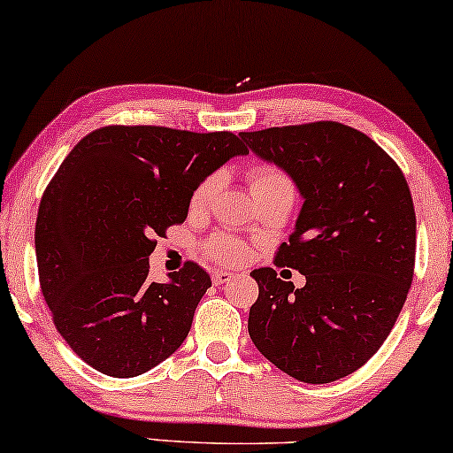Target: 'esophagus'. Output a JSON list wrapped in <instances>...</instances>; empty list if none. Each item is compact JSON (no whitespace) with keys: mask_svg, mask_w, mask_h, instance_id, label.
<instances>
[{"mask_svg":"<svg viewBox=\"0 0 453 453\" xmlns=\"http://www.w3.org/2000/svg\"><path fill=\"white\" fill-rule=\"evenodd\" d=\"M231 278H233V274H231V272H226V270H216L212 274L214 284H226L228 280H231Z\"/></svg>","mask_w":453,"mask_h":453,"instance_id":"34e87169","label":"esophagus"}]
</instances>
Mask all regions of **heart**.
I'll use <instances>...</instances> for the list:
<instances>
[{"mask_svg": "<svg viewBox=\"0 0 453 453\" xmlns=\"http://www.w3.org/2000/svg\"><path fill=\"white\" fill-rule=\"evenodd\" d=\"M250 177H251L253 197L270 194V191H295L290 177L284 171L278 169V166L259 165L250 173ZM219 185H220L219 173H214V175H208L203 179V181L194 189V194H191V200H189L191 212H202L203 208H208V203L212 202ZM206 253L220 264H239L243 262L245 257V247L234 239L214 237L212 241H208L206 243Z\"/></svg>", "mask_w": 453, "mask_h": 453, "instance_id": "heart-1", "label": "heart"}]
</instances>
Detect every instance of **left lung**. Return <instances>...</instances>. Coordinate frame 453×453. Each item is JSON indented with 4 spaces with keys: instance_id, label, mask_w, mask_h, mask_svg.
<instances>
[{
    "instance_id": "obj_1",
    "label": "left lung",
    "mask_w": 453,
    "mask_h": 453,
    "mask_svg": "<svg viewBox=\"0 0 453 453\" xmlns=\"http://www.w3.org/2000/svg\"><path fill=\"white\" fill-rule=\"evenodd\" d=\"M239 135L299 189L301 212L276 265L307 280L295 288L276 270H253L250 336L295 380H342L380 350L412 284L417 216L406 179L369 135L336 121Z\"/></svg>"
}]
</instances>
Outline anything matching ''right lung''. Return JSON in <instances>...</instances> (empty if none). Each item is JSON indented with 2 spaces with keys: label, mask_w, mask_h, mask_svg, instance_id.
Segmentation results:
<instances>
[{
  "label": "right lung",
  "mask_w": 453,
  "mask_h": 453,
  "mask_svg": "<svg viewBox=\"0 0 453 453\" xmlns=\"http://www.w3.org/2000/svg\"><path fill=\"white\" fill-rule=\"evenodd\" d=\"M250 150L231 132L109 126L73 146L42 194L35 228L41 290L58 332L90 367L135 377L188 338L212 287L194 262L148 280V256L188 219L194 189Z\"/></svg>",
  "instance_id": "right-lung-1"
}]
</instances>
